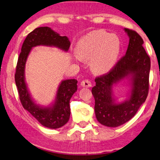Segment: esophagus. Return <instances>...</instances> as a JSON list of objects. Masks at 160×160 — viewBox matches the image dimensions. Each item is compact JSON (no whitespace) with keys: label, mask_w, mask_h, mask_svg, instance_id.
I'll return each mask as SVG.
<instances>
[{"label":"esophagus","mask_w":160,"mask_h":160,"mask_svg":"<svg viewBox=\"0 0 160 160\" xmlns=\"http://www.w3.org/2000/svg\"><path fill=\"white\" fill-rule=\"evenodd\" d=\"M81 86L83 87H91V82L90 80L88 79H83L82 82H81Z\"/></svg>","instance_id":"esophagus-1"}]
</instances>
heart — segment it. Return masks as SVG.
<instances>
[{
  "label": "heart",
  "mask_w": 160,
  "mask_h": 160,
  "mask_svg": "<svg viewBox=\"0 0 160 160\" xmlns=\"http://www.w3.org/2000/svg\"><path fill=\"white\" fill-rule=\"evenodd\" d=\"M75 59H91L93 69L98 72H106L116 65L121 51V42L115 34L103 30L91 32L81 39L77 44Z\"/></svg>",
  "instance_id": "1"
}]
</instances>
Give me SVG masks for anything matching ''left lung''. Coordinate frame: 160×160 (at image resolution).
Instances as JSON below:
<instances>
[{"label": "left lung", "mask_w": 160, "mask_h": 160, "mask_svg": "<svg viewBox=\"0 0 160 160\" xmlns=\"http://www.w3.org/2000/svg\"><path fill=\"white\" fill-rule=\"evenodd\" d=\"M130 38L125 55L106 74L95 78L92 88L95 98V113L101 124L118 127L129 121L148 97L150 58L143 48L142 38L136 31L125 28ZM131 75L133 88L129 100L115 104L112 97V86L122 78Z\"/></svg>", "instance_id": "left-lung-1"}]
</instances>
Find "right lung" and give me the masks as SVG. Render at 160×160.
<instances>
[{"label": "right lung", "mask_w": 160, "mask_h": 160, "mask_svg": "<svg viewBox=\"0 0 160 160\" xmlns=\"http://www.w3.org/2000/svg\"><path fill=\"white\" fill-rule=\"evenodd\" d=\"M70 44L67 37L60 36L50 28H37L26 37L17 62L15 81L21 104L43 126L52 129L63 126L69 120L71 112L69 102L72 95L77 90V80L68 79L62 82L57 91L54 104L50 108H42L37 106L29 94L25 82V65L33 47L55 46L67 51Z\"/></svg>", "instance_id": "1"}]
</instances>
